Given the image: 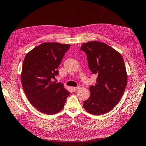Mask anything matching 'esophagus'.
I'll use <instances>...</instances> for the list:
<instances>
[{"label":"esophagus","mask_w":146,"mask_h":146,"mask_svg":"<svg viewBox=\"0 0 146 146\" xmlns=\"http://www.w3.org/2000/svg\"><path fill=\"white\" fill-rule=\"evenodd\" d=\"M72 90L73 91H77L80 88V86H76V87H72Z\"/></svg>","instance_id":"esophagus-1"}]
</instances>
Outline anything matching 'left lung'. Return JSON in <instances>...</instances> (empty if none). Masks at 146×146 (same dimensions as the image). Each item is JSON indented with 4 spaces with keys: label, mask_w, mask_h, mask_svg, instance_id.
Segmentation results:
<instances>
[{
    "label": "left lung",
    "mask_w": 146,
    "mask_h": 146,
    "mask_svg": "<svg viewBox=\"0 0 146 146\" xmlns=\"http://www.w3.org/2000/svg\"><path fill=\"white\" fill-rule=\"evenodd\" d=\"M80 50L86 53L92 74L98 76L96 83L90 87V98L83 107L89 113L101 115L116 106L123 96L127 76L121 54L107 44L91 41L84 43Z\"/></svg>",
    "instance_id": "8db88e82"
}]
</instances>
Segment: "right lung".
Listing matches in <instances>:
<instances>
[{
	"mask_svg": "<svg viewBox=\"0 0 146 146\" xmlns=\"http://www.w3.org/2000/svg\"><path fill=\"white\" fill-rule=\"evenodd\" d=\"M69 44L46 42L27 53L23 60L21 81L29 102L37 110L54 114L62 110L70 92L63 84L53 81Z\"/></svg>",
	"mask_w": 146,
	"mask_h": 146,
	"instance_id": "right-lung-1",
	"label": "right lung"
}]
</instances>
